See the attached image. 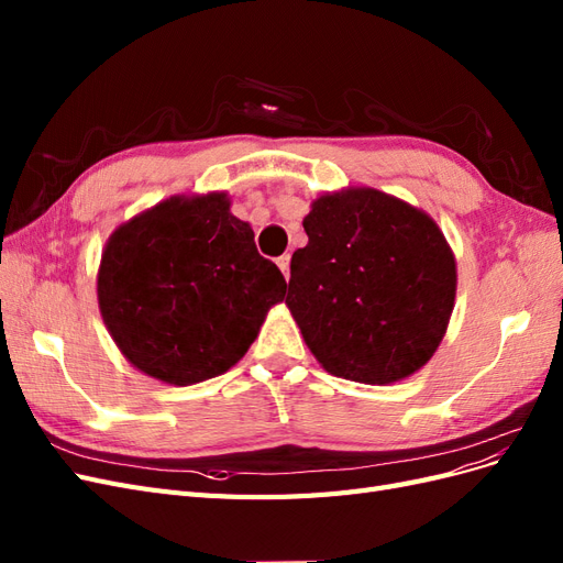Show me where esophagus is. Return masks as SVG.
Returning a JSON list of instances; mask_svg holds the SVG:
<instances>
[{
  "instance_id": "34e87169",
  "label": "esophagus",
  "mask_w": 563,
  "mask_h": 563,
  "mask_svg": "<svg viewBox=\"0 0 563 563\" xmlns=\"http://www.w3.org/2000/svg\"><path fill=\"white\" fill-rule=\"evenodd\" d=\"M277 265H279V269H282V275L288 279L291 277V255L288 253H284V255H279L277 258Z\"/></svg>"
}]
</instances>
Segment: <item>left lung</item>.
<instances>
[{
    "instance_id": "1",
    "label": "left lung",
    "mask_w": 563,
    "mask_h": 563,
    "mask_svg": "<svg viewBox=\"0 0 563 563\" xmlns=\"http://www.w3.org/2000/svg\"><path fill=\"white\" fill-rule=\"evenodd\" d=\"M286 305L319 364L387 385L430 362L455 300V261L430 216L362 187L305 216Z\"/></svg>"
}]
</instances>
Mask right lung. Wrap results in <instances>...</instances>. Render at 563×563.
<instances>
[{
    "mask_svg": "<svg viewBox=\"0 0 563 563\" xmlns=\"http://www.w3.org/2000/svg\"><path fill=\"white\" fill-rule=\"evenodd\" d=\"M279 267L225 195L174 197L119 228L103 251L98 305L117 347L147 376L192 385L242 360L272 305Z\"/></svg>",
    "mask_w": 563,
    "mask_h": 563,
    "instance_id": "1",
    "label": "right lung"
}]
</instances>
